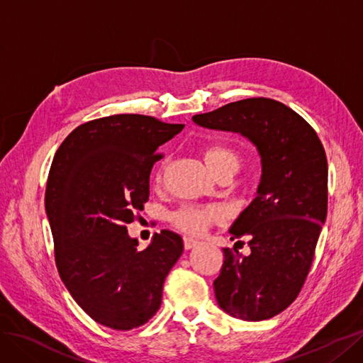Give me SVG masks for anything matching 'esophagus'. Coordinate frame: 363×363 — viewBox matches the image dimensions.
<instances>
[{
	"label": "esophagus",
	"mask_w": 363,
	"mask_h": 363,
	"mask_svg": "<svg viewBox=\"0 0 363 363\" xmlns=\"http://www.w3.org/2000/svg\"><path fill=\"white\" fill-rule=\"evenodd\" d=\"M183 242H184V248H186V250H192V248H195L196 245L200 244V240H196V239L188 236V238H184Z\"/></svg>",
	"instance_id": "34e87169"
}]
</instances>
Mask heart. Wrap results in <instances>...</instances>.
<instances>
[{"mask_svg":"<svg viewBox=\"0 0 363 363\" xmlns=\"http://www.w3.org/2000/svg\"><path fill=\"white\" fill-rule=\"evenodd\" d=\"M203 159L212 174L223 168L238 169L239 167V155L233 148L225 145H213L206 148L203 152ZM162 171L163 168L160 164L156 171V182L160 180ZM219 218H221V212L213 206L186 204L171 213V223L184 233L199 236L206 232L208 225L216 223Z\"/></svg>","mask_w":363,"mask_h":363,"instance_id":"b5f03b06","label":"heart"}]
</instances>
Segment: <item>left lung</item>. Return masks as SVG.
I'll return each instance as SVG.
<instances>
[{
  "label": "left lung",
  "mask_w": 363,
  "mask_h": 363,
  "mask_svg": "<svg viewBox=\"0 0 363 363\" xmlns=\"http://www.w3.org/2000/svg\"><path fill=\"white\" fill-rule=\"evenodd\" d=\"M192 121L242 135L257 148L262 177L256 199L230 227L235 238L250 239L251 252L224 248L213 289L228 315L269 320L296 298L312 265L327 216L324 147L298 113L271 98H247Z\"/></svg>",
  "instance_id": "obj_1"
}]
</instances>
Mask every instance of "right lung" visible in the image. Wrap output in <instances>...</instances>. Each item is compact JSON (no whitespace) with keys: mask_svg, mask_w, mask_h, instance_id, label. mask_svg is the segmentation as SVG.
<instances>
[{"mask_svg":"<svg viewBox=\"0 0 363 363\" xmlns=\"http://www.w3.org/2000/svg\"><path fill=\"white\" fill-rule=\"evenodd\" d=\"M145 115H113L71 131L52 159L45 211L60 279L94 321L131 330L156 315L168 272L183 252L162 230L139 251L125 224L144 211L157 150L183 130Z\"/></svg>","mask_w":363,"mask_h":363,"instance_id":"obj_1","label":"right lung"}]
</instances>
